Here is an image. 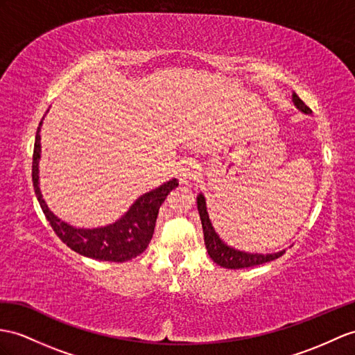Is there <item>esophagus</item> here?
<instances>
[{
	"mask_svg": "<svg viewBox=\"0 0 355 355\" xmlns=\"http://www.w3.org/2000/svg\"><path fill=\"white\" fill-rule=\"evenodd\" d=\"M178 175L180 182H188V180H193L197 178L198 175V164L196 159L193 158H187L182 159L179 164V170H178Z\"/></svg>",
	"mask_w": 355,
	"mask_h": 355,
	"instance_id": "1",
	"label": "esophagus"
}]
</instances>
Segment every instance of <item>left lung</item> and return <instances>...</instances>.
Returning <instances> with one entry per match:
<instances>
[{
  "instance_id": "8db88e82",
  "label": "left lung",
  "mask_w": 355,
  "mask_h": 355,
  "mask_svg": "<svg viewBox=\"0 0 355 355\" xmlns=\"http://www.w3.org/2000/svg\"><path fill=\"white\" fill-rule=\"evenodd\" d=\"M292 101H293V105H295L300 111L304 112V114H312V110H310L306 103L298 98L297 93L292 94ZM197 209H198V214H200L203 235H205V245L207 250V254H209V257L217 265H220L223 268H229V270H239V268L256 266V265H262L266 262L275 261V259L284 254V250H282V252H277V253L261 254V253L241 252V250H236V248L227 245L218 236V233L215 232V229L212 227L209 215H207V211H206L205 196L202 193L197 196Z\"/></svg>"
}]
</instances>
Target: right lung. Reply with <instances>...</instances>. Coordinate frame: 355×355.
Instances as JSON below:
<instances>
[{"label":"right lung","mask_w":355,"mask_h":355,"mask_svg":"<svg viewBox=\"0 0 355 355\" xmlns=\"http://www.w3.org/2000/svg\"><path fill=\"white\" fill-rule=\"evenodd\" d=\"M40 126L39 123L33 152V187L43 214L54 229L55 235L78 254L105 262H126L141 254L153 236L155 223L159 206L173 188L179 185L173 178L152 191L140 196L128 212L116 223L96 229H78L60 220L49 211L39 188V159H40Z\"/></svg>","instance_id":"1"}]
</instances>
